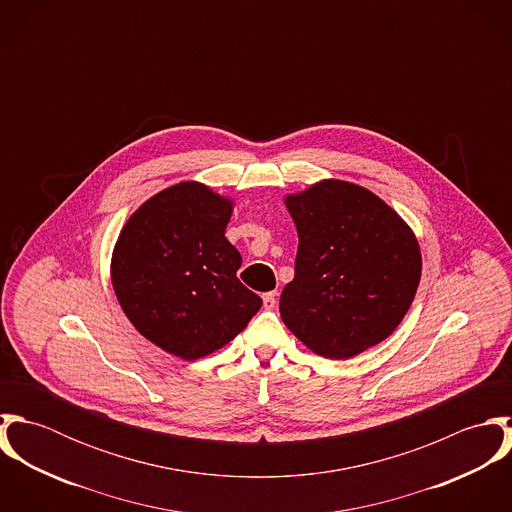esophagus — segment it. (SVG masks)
<instances>
[{
    "label": "esophagus",
    "instance_id": "34e87169",
    "mask_svg": "<svg viewBox=\"0 0 512 512\" xmlns=\"http://www.w3.org/2000/svg\"><path fill=\"white\" fill-rule=\"evenodd\" d=\"M276 295H278L276 292H268L262 295V301H264L266 309H274L276 307Z\"/></svg>",
    "mask_w": 512,
    "mask_h": 512
}]
</instances>
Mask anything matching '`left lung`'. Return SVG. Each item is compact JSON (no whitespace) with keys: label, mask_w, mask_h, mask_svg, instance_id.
<instances>
[{"label":"left lung","mask_w":512,"mask_h":512,"mask_svg":"<svg viewBox=\"0 0 512 512\" xmlns=\"http://www.w3.org/2000/svg\"><path fill=\"white\" fill-rule=\"evenodd\" d=\"M299 246L280 297L286 327L325 359H351L404 319L422 278L414 230L365 187L323 179L284 199Z\"/></svg>","instance_id":"left-lung-1"}]
</instances>
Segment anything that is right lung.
Wrapping results in <instances>:
<instances>
[{"label":"right lung","mask_w":512,"mask_h":512,"mask_svg":"<svg viewBox=\"0 0 512 512\" xmlns=\"http://www.w3.org/2000/svg\"><path fill=\"white\" fill-rule=\"evenodd\" d=\"M234 203L197 181L147 199L124 224L110 264L132 325L159 349L197 361L230 343L262 307L240 284L224 230Z\"/></svg>","instance_id":"1"}]
</instances>
